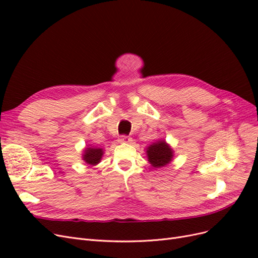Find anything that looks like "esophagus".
<instances>
[{
  "label": "esophagus",
  "instance_id": "obj_1",
  "mask_svg": "<svg viewBox=\"0 0 258 258\" xmlns=\"http://www.w3.org/2000/svg\"><path fill=\"white\" fill-rule=\"evenodd\" d=\"M118 141H119V143H129L131 141V138L127 137V136H121L118 139Z\"/></svg>",
  "mask_w": 258,
  "mask_h": 258
}]
</instances>
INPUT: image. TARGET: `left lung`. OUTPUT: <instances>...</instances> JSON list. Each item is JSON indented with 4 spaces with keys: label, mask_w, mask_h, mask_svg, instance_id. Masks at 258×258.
<instances>
[{
    "label": "left lung",
    "mask_w": 258,
    "mask_h": 258,
    "mask_svg": "<svg viewBox=\"0 0 258 258\" xmlns=\"http://www.w3.org/2000/svg\"><path fill=\"white\" fill-rule=\"evenodd\" d=\"M147 160L154 169H160L168 166L172 161L174 151L166 142V140L160 139L145 147Z\"/></svg>",
    "instance_id": "obj_1"
}]
</instances>
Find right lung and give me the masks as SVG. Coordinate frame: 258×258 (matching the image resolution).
I'll use <instances>...</instances> for the list:
<instances>
[{
    "mask_svg": "<svg viewBox=\"0 0 258 258\" xmlns=\"http://www.w3.org/2000/svg\"><path fill=\"white\" fill-rule=\"evenodd\" d=\"M103 154V148L89 145L85 147V150L83 151L82 159L89 166H97L98 163H100L101 159H102Z\"/></svg>",
    "mask_w": 258,
    "mask_h": 258,
    "instance_id": "right-lung-1",
    "label": "right lung"
}]
</instances>
